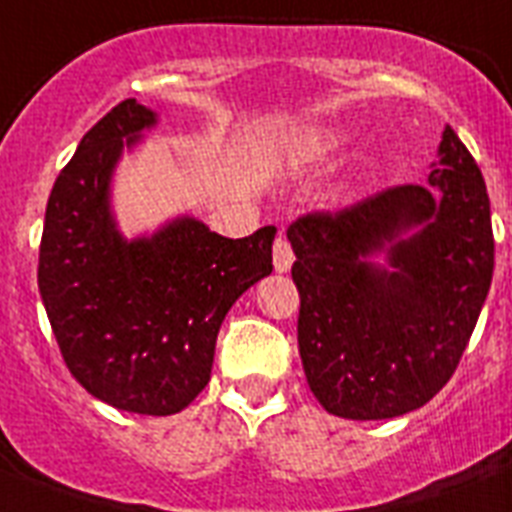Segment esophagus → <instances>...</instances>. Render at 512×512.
<instances>
[{"instance_id":"1","label":"esophagus","mask_w":512,"mask_h":512,"mask_svg":"<svg viewBox=\"0 0 512 512\" xmlns=\"http://www.w3.org/2000/svg\"><path fill=\"white\" fill-rule=\"evenodd\" d=\"M292 263H295L292 247H289V241L284 236H279L276 244H273V268L279 273H287L292 268Z\"/></svg>"}]
</instances>
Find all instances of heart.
<instances>
[{"label": "heart", "mask_w": 512, "mask_h": 512, "mask_svg": "<svg viewBox=\"0 0 512 512\" xmlns=\"http://www.w3.org/2000/svg\"><path fill=\"white\" fill-rule=\"evenodd\" d=\"M337 146H340V138H337L335 132L311 130L308 135L300 138V143H297V154L303 156V159H324V156L332 154Z\"/></svg>", "instance_id": "heart-1"}]
</instances>
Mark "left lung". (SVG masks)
Wrapping results in <instances>:
<instances>
[{
	"label": "left lung",
	"mask_w": 512,
	"mask_h": 512,
	"mask_svg": "<svg viewBox=\"0 0 512 512\" xmlns=\"http://www.w3.org/2000/svg\"><path fill=\"white\" fill-rule=\"evenodd\" d=\"M287 239L297 345L319 404L345 420L428 404L460 364L494 273L489 193L457 132L441 135L428 185L305 215Z\"/></svg>",
	"instance_id": "1"
}]
</instances>
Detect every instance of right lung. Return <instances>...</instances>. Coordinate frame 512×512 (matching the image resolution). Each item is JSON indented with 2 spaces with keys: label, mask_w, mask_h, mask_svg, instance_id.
I'll use <instances>...</instances> for the list:
<instances>
[{
  "label": "right lung",
  "mask_w": 512,
  "mask_h": 512,
  "mask_svg": "<svg viewBox=\"0 0 512 512\" xmlns=\"http://www.w3.org/2000/svg\"><path fill=\"white\" fill-rule=\"evenodd\" d=\"M156 122L130 98L84 135L47 201L39 295L68 372L87 393L122 412L164 417L209 382L225 313L273 271L276 228L225 239L183 215L124 239L111 180Z\"/></svg>",
  "instance_id": "1"
}]
</instances>
